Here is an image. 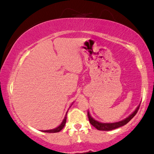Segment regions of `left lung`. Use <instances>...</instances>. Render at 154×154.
<instances>
[{"mask_svg":"<svg viewBox=\"0 0 154 154\" xmlns=\"http://www.w3.org/2000/svg\"><path fill=\"white\" fill-rule=\"evenodd\" d=\"M140 104H139V105L137 107L136 110H135L131 115H129L128 117L125 118V119L119 122H112V123H103V122L97 121V120L94 119V118L91 117V116L90 115V113H89V111L88 112H87V116H88V118L91 125H93L95 128H96L98 130H101V131H110V130L117 129L118 127H120L123 126L125 125H126L127 123H128L130 120H131L132 118L135 116V115L136 114L137 112H138L139 107H140Z\"/></svg>","mask_w":154,"mask_h":154,"instance_id":"1","label":"left lung"}]
</instances>
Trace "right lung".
Returning <instances> with one entry per match:
<instances>
[{
	"label": "right lung",
	"mask_w": 154,
	"mask_h": 154,
	"mask_svg": "<svg viewBox=\"0 0 154 154\" xmlns=\"http://www.w3.org/2000/svg\"><path fill=\"white\" fill-rule=\"evenodd\" d=\"M70 107H71V106H70ZM67 112H68V111L67 112V113H66V115H65V118H64L62 123L59 125L58 127H56V128L53 129H50V130H44V131H42L47 132V133H56V132H59L60 131H61V130L63 129V127H65V125L66 120H67Z\"/></svg>",
	"instance_id": "obj_1"
}]
</instances>
